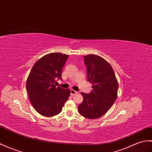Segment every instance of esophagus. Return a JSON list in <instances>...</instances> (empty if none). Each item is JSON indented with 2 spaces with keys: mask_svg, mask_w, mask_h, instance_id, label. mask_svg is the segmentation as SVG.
Here are the masks:
<instances>
[{
  "mask_svg": "<svg viewBox=\"0 0 152 152\" xmlns=\"http://www.w3.org/2000/svg\"><path fill=\"white\" fill-rule=\"evenodd\" d=\"M76 93H77V92H76V91H75V90H73V89L70 90V94H71L72 96H73V95H75Z\"/></svg>",
  "mask_w": 152,
  "mask_h": 152,
  "instance_id": "esophagus-1",
  "label": "esophagus"
}]
</instances>
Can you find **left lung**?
Listing matches in <instances>:
<instances>
[{"mask_svg": "<svg viewBox=\"0 0 152 152\" xmlns=\"http://www.w3.org/2000/svg\"><path fill=\"white\" fill-rule=\"evenodd\" d=\"M87 80L92 83L93 91L89 94L82 93L83 101L78 105L83 116L96 119L103 116L114 104L118 84L111 65L100 56H84Z\"/></svg>", "mask_w": 152, "mask_h": 152, "instance_id": "8db88e82", "label": "left lung"}]
</instances>
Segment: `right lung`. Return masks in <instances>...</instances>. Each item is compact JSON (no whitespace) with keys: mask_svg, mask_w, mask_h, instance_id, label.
<instances>
[{"mask_svg":"<svg viewBox=\"0 0 152 152\" xmlns=\"http://www.w3.org/2000/svg\"><path fill=\"white\" fill-rule=\"evenodd\" d=\"M69 55L50 53L35 63L26 80V90L34 108L40 115L53 116L59 114L70 94L69 89L54 84L61 79L62 69Z\"/></svg>","mask_w":152,"mask_h":152,"instance_id":"right-lung-1","label":"right lung"}]
</instances>
